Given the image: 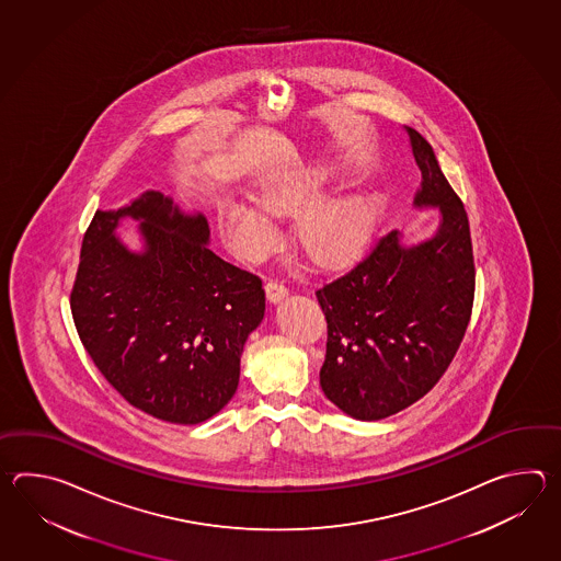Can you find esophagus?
<instances>
[{"label":"esophagus","instance_id":"1","mask_svg":"<svg viewBox=\"0 0 561 561\" xmlns=\"http://www.w3.org/2000/svg\"><path fill=\"white\" fill-rule=\"evenodd\" d=\"M264 290H266V298L271 302H278V300H283L288 295V288L283 283H278V280H268L264 285Z\"/></svg>","mask_w":561,"mask_h":561}]
</instances>
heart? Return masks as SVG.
Returning <instances> with one entry per match:
<instances>
[{
	"label": "heart",
	"mask_w": 561,
	"mask_h": 561,
	"mask_svg": "<svg viewBox=\"0 0 561 561\" xmlns=\"http://www.w3.org/2000/svg\"><path fill=\"white\" fill-rule=\"evenodd\" d=\"M334 179L333 167L290 168L266 176L256 198H225L218 218L230 249L247 261H261L280 242L275 216L298 215L295 239L312 263L334 268L355 261L373 234L377 208L365 192L319 198Z\"/></svg>",
	"instance_id": "obj_1"
}]
</instances>
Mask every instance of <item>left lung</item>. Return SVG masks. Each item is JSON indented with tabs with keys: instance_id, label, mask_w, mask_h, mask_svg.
Wrapping results in <instances>:
<instances>
[{
	"instance_id": "left-lung-1",
	"label": "left lung",
	"mask_w": 561,
	"mask_h": 561,
	"mask_svg": "<svg viewBox=\"0 0 561 561\" xmlns=\"http://www.w3.org/2000/svg\"><path fill=\"white\" fill-rule=\"evenodd\" d=\"M421 170L415 208H439L430 239L403 244L393 230L365 261L317 290L327 319L322 393L358 421H379L442 379L473 309L476 264L466 208L431 144L405 126Z\"/></svg>"
}]
</instances>
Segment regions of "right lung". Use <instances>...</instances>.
Segmentation results:
<instances>
[{
    "label": "right lung",
    "mask_w": 561,
    "mask_h": 561,
    "mask_svg": "<svg viewBox=\"0 0 561 561\" xmlns=\"http://www.w3.org/2000/svg\"><path fill=\"white\" fill-rule=\"evenodd\" d=\"M141 222L144 251L115 228ZM203 213L162 192L98 210L70 295L88 355L130 405L176 425L216 415L237 393L240 355L264 317L263 280L208 249Z\"/></svg>",
    "instance_id": "obj_1"
}]
</instances>
